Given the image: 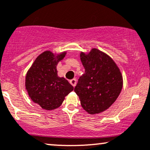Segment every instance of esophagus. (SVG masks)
Listing matches in <instances>:
<instances>
[{
    "instance_id": "esophagus-1",
    "label": "esophagus",
    "mask_w": 150,
    "mask_h": 150,
    "mask_svg": "<svg viewBox=\"0 0 150 150\" xmlns=\"http://www.w3.org/2000/svg\"><path fill=\"white\" fill-rule=\"evenodd\" d=\"M70 83L71 84V85H73V87H75V85H76V83H77L76 79H72V80H70Z\"/></svg>"
}]
</instances>
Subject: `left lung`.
<instances>
[{
	"label": "left lung",
	"mask_w": 150,
	"mask_h": 150,
	"mask_svg": "<svg viewBox=\"0 0 150 150\" xmlns=\"http://www.w3.org/2000/svg\"><path fill=\"white\" fill-rule=\"evenodd\" d=\"M85 73L78 80L75 92L82 107L90 114L104 111L112 105L123 88V77L113 60L97 49L81 52Z\"/></svg>",
	"instance_id": "left-lung-1"
}]
</instances>
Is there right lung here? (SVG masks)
Listing matches in <instances>:
<instances>
[{
  "mask_svg": "<svg viewBox=\"0 0 150 150\" xmlns=\"http://www.w3.org/2000/svg\"><path fill=\"white\" fill-rule=\"evenodd\" d=\"M66 52L54 54L46 51L41 53L27 71L25 87L30 99L43 109L59 107L73 87L64 77L58 76L56 66Z\"/></svg>",
  "mask_w": 150,
  "mask_h": 150,
  "instance_id": "obj_1",
  "label": "right lung"
}]
</instances>
